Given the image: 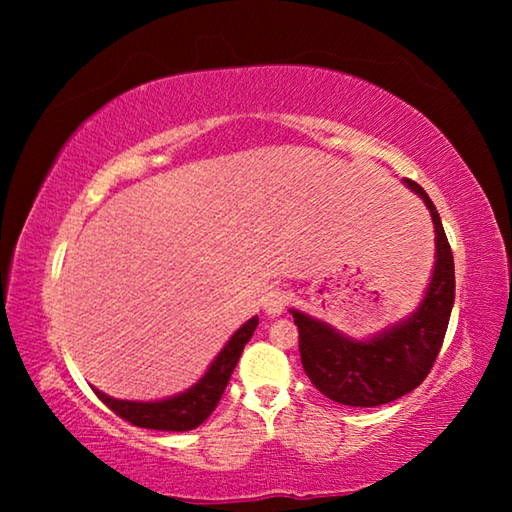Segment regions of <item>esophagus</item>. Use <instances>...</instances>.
Returning a JSON list of instances; mask_svg holds the SVG:
<instances>
[{
	"instance_id": "1",
	"label": "esophagus",
	"mask_w": 512,
	"mask_h": 512,
	"mask_svg": "<svg viewBox=\"0 0 512 512\" xmlns=\"http://www.w3.org/2000/svg\"><path fill=\"white\" fill-rule=\"evenodd\" d=\"M289 305V291H284L280 287H273L271 291H266V296L262 298V307L268 316H277L282 314Z\"/></svg>"
}]
</instances>
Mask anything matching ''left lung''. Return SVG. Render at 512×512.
<instances>
[{
  "label": "left lung",
  "mask_w": 512,
  "mask_h": 512,
  "mask_svg": "<svg viewBox=\"0 0 512 512\" xmlns=\"http://www.w3.org/2000/svg\"><path fill=\"white\" fill-rule=\"evenodd\" d=\"M436 225V268L415 314L372 341H350L316 318L291 309L300 332L307 377L329 400L345 406H381L418 388L436 363L454 305V255L436 205L413 180Z\"/></svg>",
  "instance_id": "1"
}]
</instances>
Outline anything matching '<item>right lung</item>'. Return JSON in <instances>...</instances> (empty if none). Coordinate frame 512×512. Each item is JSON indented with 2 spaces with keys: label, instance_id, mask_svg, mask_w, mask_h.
<instances>
[{
  "label": "right lung",
  "instance_id": "right-lung-1",
  "mask_svg": "<svg viewBox=\"0 0 512 512\" xmlns=\"http://www.w3.org/2000/svg\"><path fill=\"white\" fill-rule=\"evenodd\" d=\"M259 318H250L248 323L237 329V334L232 336L228 345L219 352V357L214 359L210 370L205 372V377L198 381L196 386L189 388L187 393H180L176 397L162 402H128V400H115L94 388L99 400L108 406V409L119 415L121 420L131 422L133 427L142 429H155V431H189L196 429L198 424H203L210 413L216 409L221 395L228 386L232 370H235L237 361L244 352V345L250 341Z\"/></svg>",
  "mask_w": 512,
  "mask_h": 512
}]
</instances>
